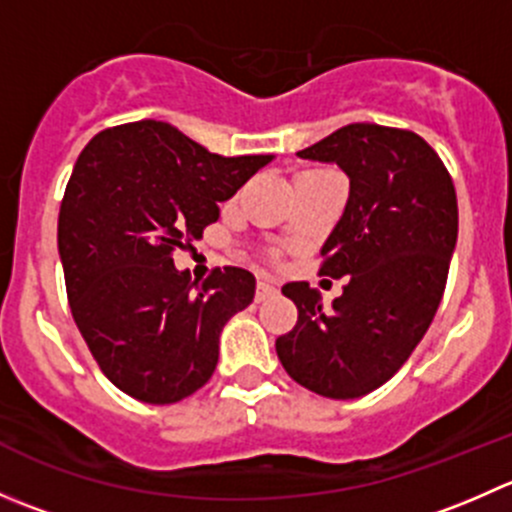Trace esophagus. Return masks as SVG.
Listing matches in <instances>:
<instances>
[{"label":"esophagus","mask_w":512,"mask_h":512,"mask_svg":"<svg viewBox=\"0 0 512 512\" xmlns=\"http://www.w3.org/2000/svg\"><path fill=\"white\" fill-rule=\"evenodd\" d=\"M277 292V285L275 282H270V280H260L257 282V292H255V299L257 302H265L267 297H272V294Z\"/></svg>","instance_id":"obj_1"}]
</instances>
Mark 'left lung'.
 Segmentation results:
<instances>
[{
  "label": "left lung",
  "mask_w": 512,
  "mask_h": 512,
  "mask_svg": "<svg viewBox=\"0 0 512 512\" xmlns=\"http://www.w3.org/2000/svg\"><path fill=\"white\" fill-rule=\"evenodd\" d=\"M297 156L337 163L349 178L319 270L347 285L324 307L319 289L287 282L282 294L299 317L275 349L304 389L359 399L386 384L431 327L456 250V188L438 153L401 128L349 123Z\"/></svg>",
  "instance_id": "obj_1"
}]
</instances>
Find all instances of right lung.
I'll list each match as a JSON object with an SVG mask.
<instances>
[{"instance_id": "1", "label": "right lung", "mask_w": 512, "mask_h": 512, "mask_svg": "<svg viewBox=\"0 0 512 512\" xmlns=\"http://www.w3.org/2000/svg\"><path fill=\"white\" fill-rule=\"evenodd\" d=\"M272 156L225 158L163 121L96 133L59 210V257L81 337L113 386L175 404L208 384L220 332L255 297L242 267L198 285L173 265Z\"/></svg>"}]
</instances>
